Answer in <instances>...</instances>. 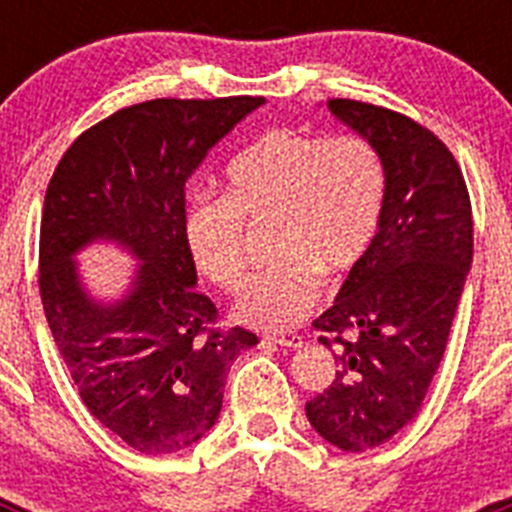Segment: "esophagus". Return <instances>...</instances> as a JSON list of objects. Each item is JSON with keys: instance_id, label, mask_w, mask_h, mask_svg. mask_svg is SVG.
<instances>
[{"instance_id": "1", "label": "esophagus", "mask_w": 512, "mask_h": 512, "mask_svg": "<svg viewBox=\"0 0 512 512\" xmlns=\"http://www.w3.org/2000/svg\"><path fill=\"white\" fill-rule=\"evenodd\" d=\"M266 341H274L279 343V346H287V348H302V343H305L300 333H295V330H287V333H269Z\"/></svg>"}]
</instances>
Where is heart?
<instances>
[{
    "label": "heart",
    "mask_w": 512,
    "mask_h": 512,
    "mask_svg": "<svg viewBox=\"0 0 512 512\" xmlns=\"http://www.w3.org/2000/svg\"><path fill=\"white\" fill-rule=\"evenodd\" d=\"M387 205V166L359 135L323 138L277 128L230 161L225 197L200 194L184 212V243L202 277L235 289L246 271L243 220L271 225L274 264L248 279L233 318L292 328L372 251Z\"/></svg>",
    "instance_id": "heart-1"
}]
</instances>
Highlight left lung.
Wrapping results in <instances>:
<instances>
[{"mask_svg":"<svg viewBox=\"0 0 512 512\" xmlns=\"http://www.w3.org/2000/svg\"><path fill=\"white\" fill-rule=\"evenodd\" d=\"M330 115L369 140L387 166L382 228L364 264L315 320L341 369L305 405L310 425L341 451H369L418 415L446 351L472 266V205L456 158L400 112L328 99ZM357 336L348 342L342 333Z\"/></svg>","mask_w":512,"mask_h":512,"instance_id":"1","label":"left lung"}]
</instances>
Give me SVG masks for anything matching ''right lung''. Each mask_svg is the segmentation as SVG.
<instances>
[{
	"label": "right lung",
	"mask_w": 512,
	"mask_h": 512,
	"mask_svg": "<svg viewBox=\"0 0 512 512\" xmlns=\"http://www.w3.org/2000/svg\"><path fill=\"white\" fill-rule=\"evenodd\" d=\"M264 97L151 99L71 143L40 220V300L89 413L140 454L200 441L223 408L225 377L259 338L210 328V297L184 243V189L210 148ZM115 242L139 266L129 292L99 301L75 253Z\"/></svg>",
	"instance_id": "1"
}]
</instances>
